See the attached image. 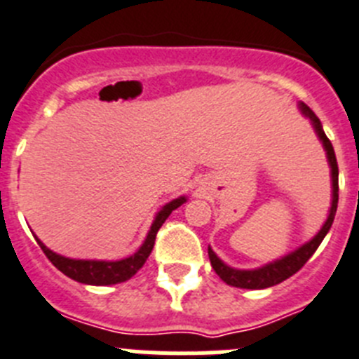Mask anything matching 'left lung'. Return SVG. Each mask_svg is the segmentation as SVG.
I'll return each instance as SVG.
<instances>
[{"mask_svg":"<svg viewBox=\"0 0 359 359\" xmlns=\"http://www.w3.org/2000/svg\"><path fill=\"white\" fill-rule=\"evenodd\" d=\"M300 110L305 117H309L311 123H313L314 132L316 135L320 137V141H322L323 148H325L327 154V161H329L330 166V179H332V202H330V211L329 217H327L325 224L322 226V229L313 236V238L304 244L302 248H298L292 253L285 255L280 260H274L271 264H266V266L258 267V269H233V267L226 266L220 258L215 255V251L211 248H208V255H210L211 266H213L215 273L227 283V285H233V287H240V289H266V287H273L276 283L283 282V280H287L289 276H292L294 273L302 269L305 266V262L309 260L311 257L314 255V251L318 249V245L322 244V240L325 238V235L329 233L330 226L334 222V215H336V208H338V162H336V155H334V148L330 144V141L327 139L325 132H323L322 123L318 119L314 111L311 110L309 106L300 102Z\"/></svg>","mask_w":359,"mask_h":359,"instance_id":"1","label":"left lung"}]
</instances>
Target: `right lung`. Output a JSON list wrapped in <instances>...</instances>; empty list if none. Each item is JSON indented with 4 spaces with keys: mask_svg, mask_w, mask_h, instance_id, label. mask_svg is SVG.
Masks as SVG:
<instances>
[{
    "mask_svg": "<svg viewBox=\"0 0 359 359\" xmlns=\"http://www.w3.org/2000/svg\"><path fill=\"white\" fill-rule=\"evenodd\" d=\"M186 202V197H179L175 201L168 202L164 208L157 213L154 224L149 227L148 236H146L144 244L137 249L132 257L123 258V260H115V262H104V260H74V258L61 257V255L50 251L41 240H37L39 248L43 249V253L46 255L52 264L57 267L63 274H67L68 278L76 280V282L81 283H88V285H111V283H121L126 282L144 266V262L148 260L151 249H154L155 244V236H157L158 229L166 218L170 217L171 211L177 210L179 205H182Z\"/></svg>",
    "mask_w": 359,
    "mask_h": 359,
    "instance_id": "add662e5",
    "label": "right lung"
}]
</instances>
